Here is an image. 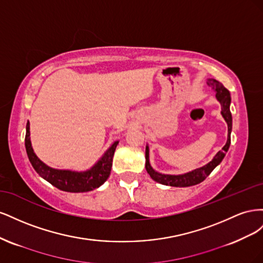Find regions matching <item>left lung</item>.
<instances>
[{
  "label": "left lung",
  "instance_id": "1",
  "mask_svg": "<svg viewBox=\"0 0 263 263\" xmlns=\"http://www.w3.org/2000/svg\"><path fill=\"white\" fill-rule=\"evenodd\" d=\"M209 86H211L214 91H216V98L220 102L221 104V115L225 118V121L228 125V138L226 145L221 148L220 151H218L217 155L214 157L213 160L205 164L202 168L195 169L191 172H187L185 174H180V176H169V174H161L157 171H155L149 163V148L146 147V170L149 173L151 179L155 180L156 182L161 183L164 185H170V186H191L195 185L204 181L208 178L211 172L216 168V166L221 162L222 159H224L226 153L228 151V148L230 146V133H232V127H233V118L232 113H230V93L226 89V87L222 85L220 82H218L215 79H209L208 80Z\"/></svg>",
  "mask_w": 263,
  "mask_h": 263
}]
</instances>
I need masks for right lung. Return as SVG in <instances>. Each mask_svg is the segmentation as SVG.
<instances>
[{"label":"right lung","instance_id":"add662e5","mask_svg":"<svg viewBox=\"0 0 263 263\" xmlns=\"http://www.w3.org/2000/svg\"><path fill=\"white\" fill-rule=\"evenodd\" d=\"M117 145L118 141H115L107 149L104 156L98 161V163L90 170L84 172L57 170L46 165L35 155L33 148H31L29 138V123L26 125L25 147L31 165H33V168L42 178L48 181L53 186L61 191H66V192H89V191L101 186L108 179L110 174L113 156Z\"/></svg>","mask_w":263,"mask_h":263}]
</instances>
